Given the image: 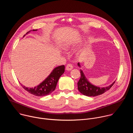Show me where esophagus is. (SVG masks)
Returning a JSON list of instances; mask_svg holds the SVG:
<instances>
[{"label":"esophagus","instance_id":"1","mask_svg":"<svg viewBox=\"0 0 133 133\" xmlns=\"http://www.w3.org/2000/svg\"><path fill=\"white\" fill-rule=\"evenodd\" d=\"M73 68V66L71 64H68L67 66H66V70H71Z\"/></svg>","mask_w":133,"mask_h":133}]
</instances>
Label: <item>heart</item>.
Instances as JSON below:
<instances>
[{
    "label": "heart",
    "instance_id": "b5f03b06",
    "mask_svg": "<svg viewBox=\"0 0 133 133\" xmlns=\"http://www.w3.org/2000/svg\"><path fill=\"white\" fill-rule=\"evenodd\" d=\"M71 43L70 42H66L63 45H62V49L65 51H67L70 49L71 47Z\"/></svg>",
    "mask_w": 133,
    "mask_h": 133
}]
</instances>
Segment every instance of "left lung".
Masks as SVG:
<instances>
[{
  "label": "left lung",
  "mask_w": 133,
  "mask_h": 133,
  "mask_svg": "<svg viewBox=\"0 0 133 133\" xmlns=\"http://www.w3.org/2000/svg\"><path fill=\"white\" fill-rule=\"evenodd\" d=\"M77 65L79 67H81L79 63H78ZM80 71L81 77L79 81L77 83L78 89L80 92L83 94L84 95L87 96L95 97L100 95L103 94L109 90L115 82V81L114 82L108 86L101 88L91 84L86 77L82 69H80Z\"/></svg>",
  "instance_id": "left-lung-1"
}]
</instances>
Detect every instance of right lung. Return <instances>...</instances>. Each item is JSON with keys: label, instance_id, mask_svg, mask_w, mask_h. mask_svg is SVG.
Here are the masks:
<instances>
[{"label": "right lung", "instance_id": "1", "mask_svg": "<svg viewBox=\"0 0 133 133\" xmlns=\"http://www.w3.org/2000/svg\"><path fill=\"white\" fill-rule=\"evenodd\" d=\"M38 29H33L26 33L28 34L31 31H37ZM26 36L25 35L23 37ZM65 71L64 65L59 66L54 68L47 78L38 85L34 87H27L22 85V86L26 91L36 96H45L53 92L56 87L57 84L61 76Z\"/></svg>", "mask_w": 133, "mask_h": 133}]
</instances>
